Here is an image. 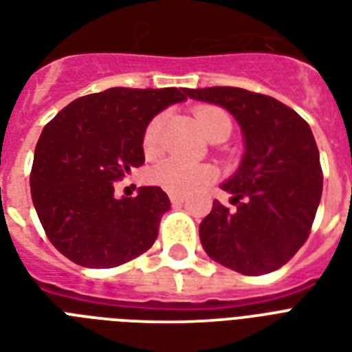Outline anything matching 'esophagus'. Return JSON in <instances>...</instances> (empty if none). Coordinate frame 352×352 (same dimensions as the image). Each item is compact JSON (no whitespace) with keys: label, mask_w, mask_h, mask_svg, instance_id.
Here are the masks:
<instances>
[{"label":"esophagus","mask_w":352,"mask_h":352,"mask_svg":"<svg viewBox=\"0 0 352 352\" xmlns=\"http://www.w3.org/2000/svg\"><path fill=\"white\" fill-rule=\"evenodd\" d=\"M170 201H171V204L175 206V204L184 203V197H182V195H179V193H170Z\"/></svg>","instance_id":"obj_1"}]
</instances>
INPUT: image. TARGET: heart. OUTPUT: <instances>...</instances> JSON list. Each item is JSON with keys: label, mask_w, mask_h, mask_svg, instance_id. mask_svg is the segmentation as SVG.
<instances>
[{"label": "heart", "mask_w": 352, "mask_h": 352, "mask_svg": "<svg viewBox=\"0 0 352 352\" xmlns=\"http://www.w3.org/2000/svg\"><path fill=\"white\" fill-rule=\"evenodd\" d=\"M195 120L206 137H214L219 129H230V117L221 107L201 106L195 109ZM162 117H155L144 129L142 146L148 155H153L159 148V131ZM215 179V168L210 164H193L181 159L160 160L153 168H149L148 181L155 186L162 188L170 193L195 192L206 186Z\"/></svg>", "instance_id": "b5f03b06"}]
</instances>
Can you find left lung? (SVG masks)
<instances>
[{
	"instance_id": "left-lung-1",
	"label": "left lung",
	"mask_w": 352,
	"mask_h": 352,
	"mask_svg": "<svg viewBox=\"0 0 352 352\" xmlns=\"http://www.w3.org/2000/svg\"><path fill=\"white\" fill-rule=\"evenodd\" d=\"M188 96L228 109L246 144L239 170L221 186L235 210L214 201L199 226L204 250L245 276L278 270L307 241L322 199L311 126L272 96L241 87L190 89Z\"/></svg>"
}]
</instances>
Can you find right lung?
<instances>
[{
    "mask_svg": "<svg viewBox=\"0 0 352 352\" xmlns=\"http://www.w3.org/2000/svg\"><path fill=\"white\" fill-rule=\"evenodd\" d=\"M188 91L111 87L80 96L43 127L30 195L47 237L67 259L113 268L151 248L170 199L159 186L115 199L113 182L144 164V129Z\"/></svg>",
    "mask_w": 352,
    "mask_h": 352,
    "instance_id": "1",
    "label": "right lung"
}]
</instances>
